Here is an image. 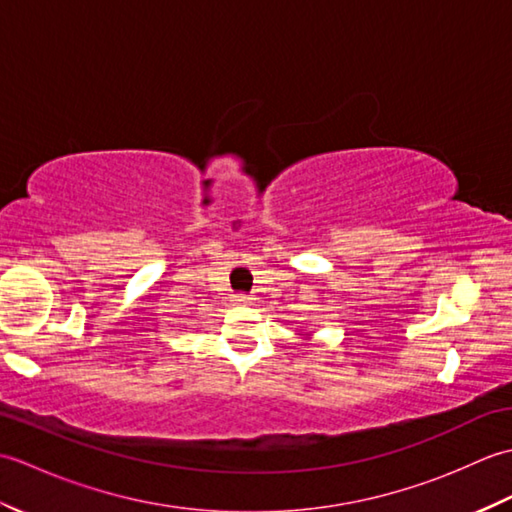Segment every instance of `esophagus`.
<instances>
[{
    "mask_svg": "<svg viewBox=\"0 0 512 512\" xmlns=\"http://www.w3.org/2000/svg\"><path fill=\"white\" fill-rule=\"evenodd\" d=\"M235 299H237V303H248L250 301V297H246V295H237Z\"/></svg>",
    "mask_w": 512,
    "mask_h": 512,
    "instance_id": "34e87169",
    "label": "esophagus"
}]
</instances>
